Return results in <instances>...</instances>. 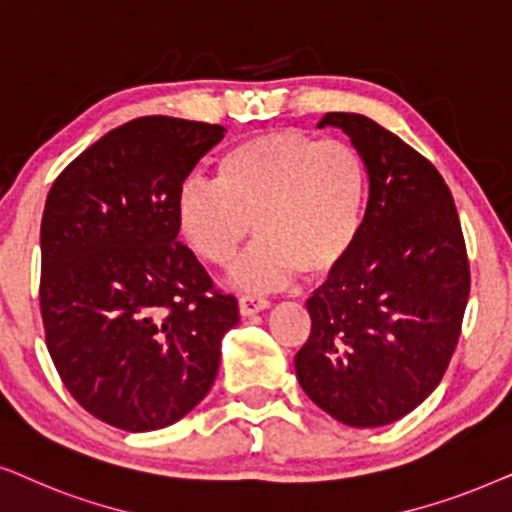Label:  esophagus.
Instances as JSON below:
<instances>
[{
	"label": "esophagus",
	"mask_w": 512,
	"mask_h": 512,
	"mask_svg": "<svg viewBox=\"0 0 512 512\" xmlns=\"http://www.w3.org/2000/svg\"><path fill=\"white\" fill-rule=\"evenodd\" d=\"M267 306H269L267 297H260V295H241V297H238V311H241V316H252V313L264 311Z\"/></svg>",
	"instance_id": "obj_1"
}]
</instances>
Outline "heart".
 I'll use <instances>...</instances> for the list:
<instances>
[{"label":"heart","instance_id":"1","mask_svg":"<svg viewBox=\"0 0 512 512\" xmlns=\"http://www.w3.org/2000/svg\"><path fill=\"white\" fill-rule=\"evenodd\" d=\"M367 203V168L344 140L269 131L231 145L213 182L192 177L175 199L182 241L210 267L227 269L255 229L260 241L236 269L241 288L278 285L299 269L327 276L356 245Z\"/></svg>","mask_w":512,"mask_h":512}]
</instances>
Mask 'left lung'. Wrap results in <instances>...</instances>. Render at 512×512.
I'll list each match as a JSON object with an SVG mask.
<instances>
[{"label":"left lung","mask_w":512,"mask_h":512,"mask_svg":"<svg viewBox=\"0 0 512 512\" xmlns=\"http://www.w3.org/2000/svg\"><path fill=\"white\" fill-rule=\"evenodd\" d=\"M370 192L349 257L306 302L311 335L295 356L304 393L330 417L374 428L424 403L461 337L470 262L438 168L363 114L330 112Z\"/></svg>","instance_id":"left-lung-1"}]
</instances>
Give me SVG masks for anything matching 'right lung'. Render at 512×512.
Returning <instances> with one entry per match:
<instances>
[{
	"instance_id": "add662e5",
	"label": "right lung",
	"mask_w": 512,
	"mask_h": 512,
	"mask_svg": "<svg viewBox=\"0 0 512 512\" xmlns=\"http://www.w3.org/2000/svg\"><path fill=\"white\" fill-rule=\"evenodd\" d=\"M224 128L140 117L56 177L42 217L46 346L72 398L121 431L166 428L206 398L236 297L177 241L182 182Z\"/></svg>"
}]
</instances>
